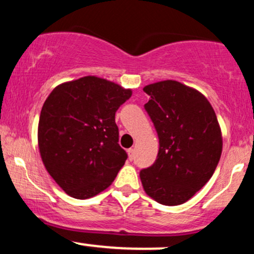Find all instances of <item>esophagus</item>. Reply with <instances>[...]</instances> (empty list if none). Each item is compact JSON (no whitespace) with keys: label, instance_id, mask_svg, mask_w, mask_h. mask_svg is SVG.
I'll return each instance as SVG.
<instances>
[{"label":"esophagus","instance_id":"1","mask_svg":"<svg viewBox=\"0 0 254 254\" xmlns=\"http://www.w3.org/2000/svg\"><path fill=\"white\" fill-rule=\"evenodd\" d=\"M127 155H129V160H133V149H130L127 150Z\"/></svg>","mask_w":254,"mask_h":254}]
</instances>
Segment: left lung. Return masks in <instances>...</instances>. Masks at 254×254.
I'll use <instances>...</instances> for the list:
<instances>
[{"label": "left lung", "instance_id": "obj_1", "mask_svg": "<svg viewBox=\"0 0 254 254\" xmlns=\"http://www.w3.org/2000/svg\"><path fill=\"white\" fill-rule=\"evenodd\" d=\"M144 109L159 136L153 166L139 172L145 193L164 205L188 202L209 182L222 153L216 113L200 92L174 80L145 86Z\"/></svg>", "mask_w": 254, "mask_h": 254}]
</instances>
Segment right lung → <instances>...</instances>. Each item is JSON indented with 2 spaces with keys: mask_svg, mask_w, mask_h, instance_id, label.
<instances>
[{
  "mask_svg": "<svg viewBox=\"0 0 254 254\" xmlns=\"http://www.w3.org/2000/svg\"><path fill=\"white\" fill-rule=\"evenodd\" d=\"M131 94L106 78L84 76L58 84L46 98L38 124L40 157L70 197L97 196L124 166L115 116Z\"/></svg>",
  "mask_w": 254,
  "mask_h": 254,
  "instance_id": "1",
  "label": "right lung"
}]
</instances>
